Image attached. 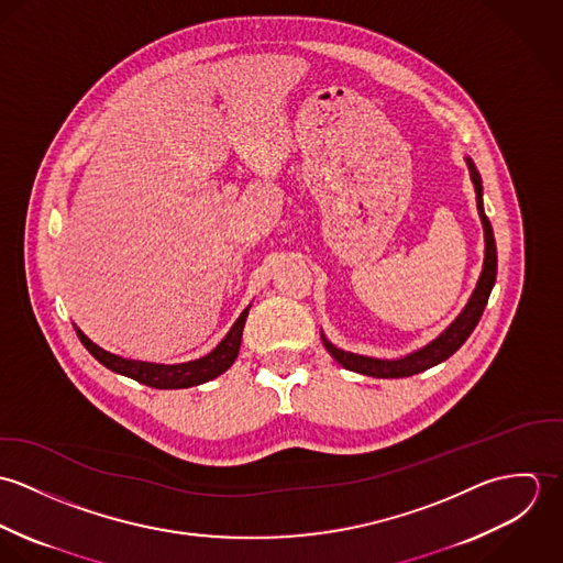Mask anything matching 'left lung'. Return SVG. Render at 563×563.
<instances>
[{"label":"left lung","mask_w":563,"mask_h":563,"mask_svg":"<svg viewBox=\"0 0 563 563\" xmlns=\"http://www.w3.org/2000/svg\"><path fill=\"white\" fill-rule=\"evenodd\" d=\"M471 170V181L475 186V195H477V210H479V219L483 225V242H485V253H483L482 275L477 279V286L468 299V303L464 306V310L457 314V319L451 322L438 338H433L431 342H427L424 346L395 357V360H382V357H371V355H360V353H351L344 349H338L335 344H331L327 340V335L322 333L321 338L324 349L329 351V355L346 371L360 373V375H368V377H377V379H399V377H411L418 375L431 366H438L440 362L449 360L473 333V329L477 327V322L482 319L483 310L487 306V297L494 288L496 282V242H494V232L492 225L485 217L483 210V184L482 175L475 166V162L471 158H464Z\"/></svg>","instance_id":"obj_1"}]
</instances>
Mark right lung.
Here are the masks:
<instances>
[{
	"mask_svg": "<svg viewBox=\"0 0 563 563\" xmlns=\"http://www.w3.org/2000/svg\"><path fill=\"white\" fill-rule=\"evenodd\" d=\"M251 303L241 312V317L232 324V329L225 333V338L203 357L181 362V364H156V362H143V360H128L121 355H114L101 346H97L80 327H76V333L81 340V344L88 349V353L110 368L112 373H119L123 377H130L143 386L156 388V390H179V388H192L206 382L217 379L223 375L239 357L242 342V329L244 321L249 317Z\"/></svg>",
	"mask_w": 563,
	"mask_h": 563,
	"instance_id": "right-lung-1",
	"label": "right lung"
}]
</instances>
